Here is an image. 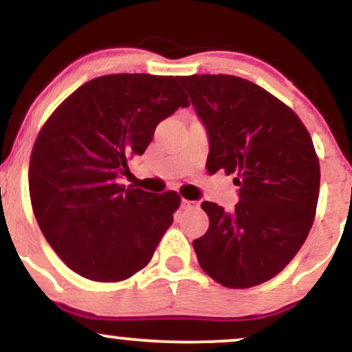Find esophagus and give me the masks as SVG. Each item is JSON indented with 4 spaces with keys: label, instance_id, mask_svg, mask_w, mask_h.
Here are the masks:
<instances>
[{
    "label": "esophagus",
    "instance_id": "34e87169",
    "mask_svg": "<svg viewBox=\"0 0 352 352\" xmlns=\"http://www.w3.org/2000/svg\"><path fill=\"white\" fill-rule=\"evenodd\" d=\"M195 201H192V200H187V199H184L182 200V208L184 210H188V208H193L195 207Z\"/></svg>",
    "mask_w": 352,
    "mask_h": 352
}]
</instances>
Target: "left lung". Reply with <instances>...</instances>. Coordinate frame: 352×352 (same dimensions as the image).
I'll return each instance as SVG.
<instances>
[{
	"label": "left lung",
	"instance_id": "left-lung-1",
	"mask_svg": "<svg viewBox=\"0 0 352 352\" xmlns=\"http://www.w3.org/2000/svg\"><path fill=\"white\" fill-rule=\"evenodd\" d=\"M208 131L207 172L233 175L232 213L213 201L204 236L193 240L212 280L233 289L272 280L293 260L313 227L319 159L292 107L252 80L228 74L180 76Z\"/></svg>",
	"mask_w": 352,
	"mask_h": 352
}]
</instances>
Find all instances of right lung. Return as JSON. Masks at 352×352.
<instances>
[{
  "label": "right lung",
  "instance_id": "1",
  "mask_svg": "<svg viewBox=\"0 0 352 352\" xmlns=\"http://www.w3.org/2000/svg\"><path fill=\"white\" fill-rule=\"evenodd\" d=\"M175 76L109 74L76 89L39 131L30 197L39 228L72 272L117 283L145 268L180 207L173 190L119 184L157 124L190 106Z\"/></svg>",
  "mask_w": 352,
  "mask_h": 352
}]
</instances>
